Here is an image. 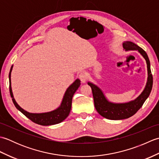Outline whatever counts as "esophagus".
Returning a JSON list of instances; mask_svg holds the SVG:
<instances>
[{"instance_id": "34e87169", "label": "esophagus", "mask_w": 159, "mask_h": 159, "mask_svg": "<svg viewBox=\"0 0 159 159\" xmlns=\"http://www.w3.org/2000/svg\"><path fill=\"white\" fill-rule=\"evenodd\" d=\"M79 77L82 83H85L88 79V74L85 72H82L79 74Z\"/></svg>"}]
</instances>
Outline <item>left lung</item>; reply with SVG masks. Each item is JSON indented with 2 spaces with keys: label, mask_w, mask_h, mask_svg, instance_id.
<instances>
[{
  "label": "left lung",
  "mask_w": 159,
  "mask_h": 159,
  "mask_svg": "<svg viewBox=\"0 0 159 159\" xmlns=\"http://www.w3.org/2000/svg\"><path fill=\"white\" fill-rule=\"evenodd\" d=\"M123 48L128 50H138L143 58L146 59L148 68V81L143 92L135 100L126 103L116 104L109 102L104 96L102 92L98 87L88 82L87 84L92 90L94 106L96 111L101 116L112 120H120L127 119L135 114L138 110L143 106L145 101L150 96L152 88L153 77L150 70V63L147 53L144 50L131 42L123 43Z\"/></svg>",
  "instance_id": "1"
}]
</instances>
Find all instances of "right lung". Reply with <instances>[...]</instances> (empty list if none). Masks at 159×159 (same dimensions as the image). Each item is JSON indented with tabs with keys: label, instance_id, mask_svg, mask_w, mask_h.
<instances>
[{
	"label": "right lung",
	"instance_id": "1",
	"mask_svg": "<svg viewBox=\"0 0 159 159\" xmlns=\"http://www.w3.org/2000/svg\"><path fill=\"white\" fill-rule=\"evenodd\" d=\"M12 67L13 66L11 67V70H10L9 74V92L11 97L12 98V101L13 104H14L15 107L20 111V112L22 113L26 117H28L29 120H31L34 123L39 125H42V126H50V125L57 124L61 122L64 120L66 119L67 117L69 116L71 107H72V97L74 93L76 92V91L78 89V88H79L80 85V80L79 79H76L75 81L67 89L65 94H64L62 102L61 104V106L58 109L48 113H31L22 109V108L17 104L14 98H13L11 87V72L12 70Z\"/></svg>",
	"mask_w": 159,
	"mask_h": 159
}]
</instances>
